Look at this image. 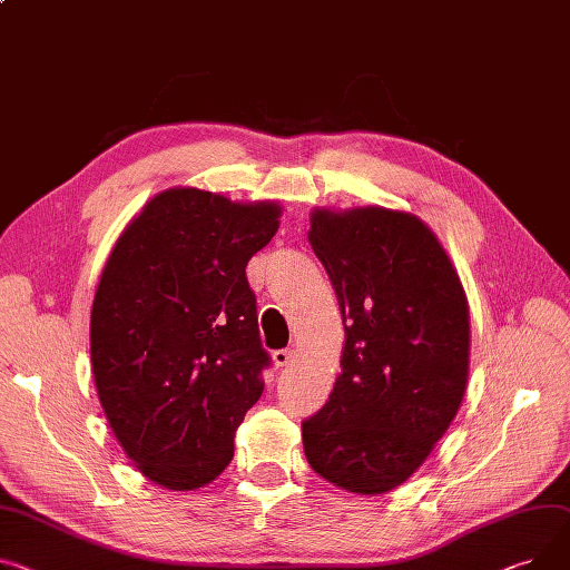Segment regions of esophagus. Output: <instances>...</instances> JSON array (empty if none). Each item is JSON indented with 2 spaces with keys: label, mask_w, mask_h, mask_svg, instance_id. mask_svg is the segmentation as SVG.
I'll return each instance as SVG.
<instances>
[{
  "label": "esophagus",
  "mask_w": 570,
  "mask_h": 570,
  "mask_svg": "<svg viewBox=\"0 0 570 570\" xmlns=\"http://www.w3.org/2000/svg\"><path fill=\"white\" fill-rule=\"evenodd\" d=\"M293 360H295V351H293V348H282V351H275V353H273L275 366H286V364H291Z\"/></svg>",
  "instance_id": "34e87169"
}]
</instances>
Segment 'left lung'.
I'll list each match as a JSON object with an SVG mask.
<instances>
[{"mask_svg":"<svg viewBox=\"0 0 570 570\" xmlns=\"http://www.w3.org/2000/svg\"><path fill=\"white\" fill-rule=\"evenodd\" d=\"M309 243L346 327L341 373L302 422L325 481L383 495L420 468L456 416L470 366V312L453 265L410 213H312Z\"/></svg>","mask_w":570,"mask_h":570,"instance_id":"1","label":"left lung"}]
</instances>
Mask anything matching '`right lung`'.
<instances>
[{
    "label": "right lung",
    "mask_w": 570,
    "mask_h": 570,
    "mask_svg": "<svg viewBox=\"0 0 570 570\" xmlns=\"http://www.w3.org/2000/svg\"><path fill=\"white\" fill-rule=\"evenodd\" d=\"M279 215L271 202L174 187L144 206L105 263L91 309L98 399L128 459L169 490L222 474L263 394L271 355L245 268Z\"/></svg>",
    "instance_id": "1"
}]
</instances>
